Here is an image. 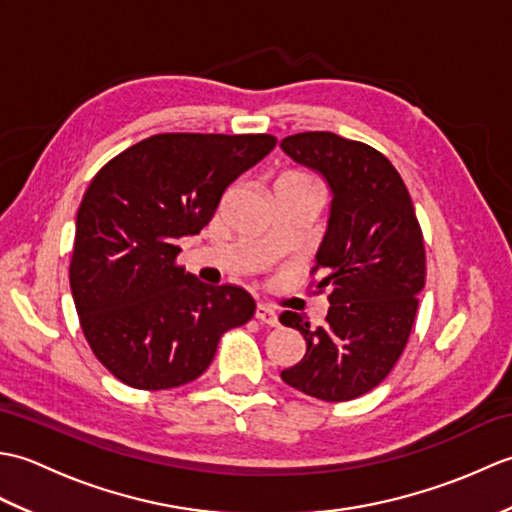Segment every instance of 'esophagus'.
Here are the masks:
<instances>
[{
  "label": "esophagus",
  "mask_w": 512,
  "mask_h": 512,
  "mask_svg": "<svg viewBox=\"0 0 512 512\" xmlns=\"http://www.w3.org/2000/svg\"><path fill=\"white\" fill-rule=\"evenodd\" d=\"M255 319H257L259 323H264V325H270V328H275V325H279V319H277V312H275L273 308H268V306H264V303H257V308H255Z\"/></svg>",
  "instance_id": "1"
}]
</instances>
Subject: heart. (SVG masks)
<instances>
[{
	"instance_id": "1",
	"label": "heart",
	"mask_w": 512,
	"mask_h": 512,
	"mask_svg": "<svg viewBox=\"0 0 512 512\" xmlns=\"http://www.w3.org/2000/svg\"><path fill=\"white\" fill-rule=\"evenodd\" d=\"M279 182H308V180L299 176V173H288V176H284Z\"/></svg>"
}]
</instances>
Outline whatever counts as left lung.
<instances>
[{
	"mask_svg": "<svg viewBox=\"0 0 512 512\" xmlns=\"http://www.w3.org/2000/svg\"><path fill=\"white\" fill-rule=\"evenodd\" d=\"M281 149L321 173L332 193L312 268L323 273L317 288H328L330 310L319 328L281 312L279 321L306 339V354L281 378L312 398L352 400L391 372L416 319L427 273L416 209L396 167L374 147L303 132L281 140Z\"/></svg>",
	"mask_w": 512,
	"mask_h": 512,
	"instance_id": "obj_1",
	"label": "left lung"
}]
</instances>
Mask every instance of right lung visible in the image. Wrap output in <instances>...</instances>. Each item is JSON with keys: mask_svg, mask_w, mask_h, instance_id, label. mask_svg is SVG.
<instances>
[{"mask_svg": "<svg viewBox=\"0 0 512 512\" xmlns=\"http://www.w3.org/2000/svg\"><path fill=\"white\" fill-rule=\"evenodd\" d=\"M270 134H156L96 173L76 213L70 288L94 356L136 389L202 376L220 336L255 314L244 288L176 264L228 184L275 149Z\"/></svg>", "mask_w": 512, "mask_h": 512, "instance_id": "add662e5", "label": "right lung"}]
</instances>
